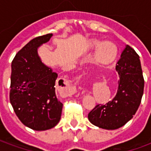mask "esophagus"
<instances>
[{
	"label": "esophagus",
	"mask_w": 151,
	"mask_h": 151,
	"mask_svg": "<svg viewBox=\"0 0 151 151\" xmlns=\"http://www.w3.org/2000/svg\"><path fill=\"white\" fill-rule=\"evenodd\" d=\"M76 93V88L75 86H70L69 89V91H68V95H73V94H75Z\"/></svg>",
	"instance_id": "1"
}]
</instances>
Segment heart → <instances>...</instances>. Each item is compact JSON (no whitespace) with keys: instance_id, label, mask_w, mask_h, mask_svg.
Returning <instances> with one entry per match:
<instances>
[{"instance_id":"heart-1","label":"heart","mask_w":151,"mask_h":151,"mask_svg":"<svg viewBox=\"0 0 151 151\" xmlns=\"http://www.w3.org/2000/svg\"><path fill=\"white\" fill-rule=\"evenodd\" d=\"M90 48H96L95 60L100 65H110L116 59L118 48L116 44L111 41L102 42L101 40L94 39L88 42Z\"/></svg>"}]
</instances>
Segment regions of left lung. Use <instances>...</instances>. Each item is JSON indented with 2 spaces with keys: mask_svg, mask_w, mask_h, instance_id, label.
<instances>
[{
  "mask_svg": "<svg viewBox=\"0 0 151 151\" xmlns=\"http://www.w3.org/2000/svg\"><path fill=\"white\" fill-rule=\"evenodd\" d=\"M116 70L120 78L116 96L106 104L96 105L88 114L91 123L104 129H116L129 121L143 95L144 78L139 56L129 45L121 53Z\"/></svg>",
  "mask_w": 151,
  "mask_h": 151,
  "instance_id": "8db88e82",
  "label": "left lung"
}]
</instances>
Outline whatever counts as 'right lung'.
Instances as JSON below:
<instances>
[{
  "label": "right lung",
  "instance_id": "obj_1",
  "mask_svg": "<svg viewBox=\"0 0 151 151\" xmlns=\"http://www.w3.org/2000/svg\"><path fill=\"white\" fill-rule=\"evenodd\" d=\"M52 34L31 40L13 60L9 100L24 125L36 131L50 129L59 123L63 104L56 98L58 74L42 62L38 48Z\"/></svg>",
  "mask_w": 151,
  "mask_h": 151
}]
</instances>
